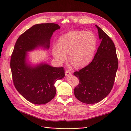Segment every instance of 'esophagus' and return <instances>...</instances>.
Wrapping results in <instances>:
<instances>
[{"mask_svg":"<svg viewBox=\"0 0 131 131\" xmlns=\"http://www.w3.org/2000/svg\"><path fill=\"white\" fill-rule=\"evenodd\" d=\"M71 74H72V72H71V71L69 70H67L65 72V75L66 76L70 75Z\"/></svg>","mask_w":131,"mask_h":131,"instance_id":"obj_1","label":"esophagus"}]
</instances>
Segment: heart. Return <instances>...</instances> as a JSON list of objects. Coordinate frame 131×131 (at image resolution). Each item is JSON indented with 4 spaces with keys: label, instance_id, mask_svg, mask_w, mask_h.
Listing matches in <instances>:
<instances>
[{
    "label": "heart",
    "instance_id": "obj_1",
    "mask_svg": "<svg viewBox=\"0 0 131 131\" xmlns=\"http://www.w3.org/2000/svg\"><path fill=\"white\" fill-rule=\"evenodd\" d=\"M97 46V40L90 31H72L62 35L58 39L57 45L52 49L55 60L62 64L67 58L77 67L87 65L92 59Z\"/></svg>",
    "mask_w": 131,
    "mask_h": 131
}]
</instances>
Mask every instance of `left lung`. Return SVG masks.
<instances>
[{"mask_svg":"<svg viewBox=\"0 0 131 131\" xmlns=\"http://www.w3.org/2000/svg\"><path fill=\"white\" fill-rule=\"evenodd\" d=\"M98 29L101 43L92 61L74 73L79 80L74 89V94L80 101L96 103L109 94L115 80L118 59L114 43L100 27Z\"/></svg>","mask_w":131,"mask_h":131,"instance_id":"obj_1","label":"left lung"}]
</instances>
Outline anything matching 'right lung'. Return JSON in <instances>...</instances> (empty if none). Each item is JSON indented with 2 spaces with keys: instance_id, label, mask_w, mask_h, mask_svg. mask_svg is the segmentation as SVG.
Returning <instances> with one entry per match:
<instances>
[{
  "instance_id": "obj_1",
  "label": "right lung",
  "mask_w": 131,
  "mask_h": 131,
  "mask_svg": "<svg viewBox=\"0 0 131 131\" xmlns=\"http://www.w3.org/2000/svg\"><path fill=\"white\" fill-rule=\"evenodd\" d=\"M60 28L53 23L32 26L18 38L12 53L10 68L15 87L34 104H45L54 98L56 92L54 84L64 77L65 70L43 63L32 67L26 62L27 52L39 46L49 49L53 32Z\"/></svg>"
}]
</instances>
